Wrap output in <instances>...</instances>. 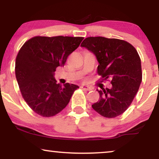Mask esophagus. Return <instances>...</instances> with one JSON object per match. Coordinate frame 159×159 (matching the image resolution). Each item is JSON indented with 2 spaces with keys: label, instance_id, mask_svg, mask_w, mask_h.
I'll use <instances>...</instances> for the list:
<instances>
[{
  "label": "esophagus",
  "instance_id": "1",
  "mask_svg": "<svg viewBox=\"0 0 159 159\" xmlns=\"http://www.w3.org/2000/svg\"><path fill=\"white\" fill-rule=\"evenodd\" d=\"M81 88L82 89V90H86V91H90V90H92V89H91V88H90V87L88 86V85H84V84H82V85H81Z\"/></svg>",
  "mask_w": 159,
  "mask_h": 159
}]
</instances>
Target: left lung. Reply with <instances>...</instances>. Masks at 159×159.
I'll return each mask as SVG.
<instances>
[{"label": "left lung", "mask_w": 159, "mask_h": 159, "mask_svg": "<svg viewBox=\"0 0 159 159\" xmlns=\"http://www.w3.org/2000/svg\"><path fill=\"white\" fill-rule=\"evenodd\" d=\"M97 58L98 74L102 82L110 80L112 88L98 90L99 101L93 104L95 111L106 118L122 114L131 105L142 82L141 61L137 50L127 41L103 37H89L83 40Z\"/></svg>", "instance_id": "obj_1"}]
</instances>
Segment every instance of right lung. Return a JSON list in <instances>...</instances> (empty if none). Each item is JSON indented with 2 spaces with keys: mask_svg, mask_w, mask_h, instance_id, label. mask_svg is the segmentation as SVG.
<instances>
[{
  "mask_svg": "<svg viewBox=\"0 0 159 159\" xmlns=\"http://www.w3.org/2000/svg\"><path fill=\"white\" fill-rule=\"evenodd\" d=\"M82 37L36 36L19 50L15 75L21 95L31 109L40 116L51 117L61 111L70 101L76 84L56 83L53 77L58 66L79 47Z\"/></svg>",
  "mask_w": 159,
  "mask_h": 159,
  "instance_id": "add662e5",
  "label": "right lung"
}]
</instances>
